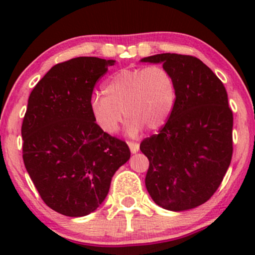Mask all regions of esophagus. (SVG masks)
Returning <instances> with one entry per match:
<instances>
[{
	"label": "esophagus",
	"instance_id": "esophagus-1",
	"mask_svg": "<svg viewBox=\"0 0 255 255\" xmlns=\"http://www.w3.org/2000/svg\"><path fill=\"white\" fill-rule=\"evenodd\" d=\"M128 146H129L131 153H136L139 151V142L135 141H128Z\"/></svg>",
	"mask_w": 255,
	"mask_h": 255
}]
</instances>
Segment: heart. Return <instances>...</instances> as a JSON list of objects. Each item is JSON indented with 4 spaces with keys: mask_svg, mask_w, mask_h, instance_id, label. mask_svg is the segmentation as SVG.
Masks as SVG:
<instances>
[{
    "mask_svg": "<svg viewBox=\"0 0 255 255\" xmlns=\"http://www.w3.org/2000/svg\"><path fill=\"white\" fill-rule=\"evenodd\" d=\"M103 94L91 102L95 122L102 130L114 134L124 121L131 135L146 127L159 129L170 118L176 101V84L162 64L121 69L104 84Z\"/></svg>",
    "mask_w": 255,
    "mask_h": 255,
    "instance_id": "heart-1",
    "label": "heart"
}]
</instances>
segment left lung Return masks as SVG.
Returning <instances> with one entry per match:
<instances>
[{"label": "left lung", "instance_id": "1", "mask_svg": "<svg viewBox=\"0 0 255 255\" xmlns=\"http://www.w3.org/2000/svg\"><path fill=\"white\" fill-rule=\"evenodd\" d=\"M176 84L170 118L140 150L148 158L145 184L158 206L184 211L206 203L223 181L233 157V111L223 83L191 55L158 54Z\"/></svg>", "mask_w": 255, "mask_h": 255}]
</instances>
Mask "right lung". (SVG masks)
<instances>
[{
	"mask_svg": "<svg viewBox=\"0 0 255 255\" xmlns=\"http://www.w3.org/2000/svg\"><path fill=\"white\" fill-rule=\"evenodd\" d=\"M114 62L75 57L55 64L28 97L22 159L42 200L63 216L95 211L130 157L126 141L102 130L91 111L95 85Z\"/></svg>",
	"mask_w": 255,
	"mask_h": 255,
	"instance_id": "1",
	"label": "right lung"
}]
</instances>
